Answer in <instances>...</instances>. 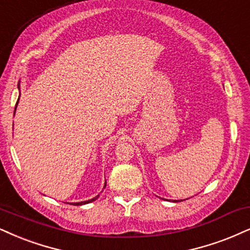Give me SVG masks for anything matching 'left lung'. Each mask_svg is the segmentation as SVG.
Wrapping results in <instances>:
<instances>
[{
    "label": "left lung",
    "mask_w": 250,
    "mask_h": 250,
    "mask_svg": "<svg viewBox=\"0 0 250 250\" xmlns=\"http://www.w3.org/2000/svg\"><path fill=\"white\" fill-rule=\"evenodd\" d=\"M175 202H176V200H175Z\"/></svg>",
    "instance_id": "1"
}]
</instances>
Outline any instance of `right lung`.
I'll return each instance as SVG.
<instances>
[{"mask_svg": "<svg viewBox=\"0 0 250 250\" xmlns=\"http://www.w3.org/2000/svg\"><path fill=\"white\" fill-rule=\"evenodd\" d=\"M18 100H20V98H18ZM17 104H18V101H17V103H16V106H15V111H16V107H17ZM14 115H15V112H14ZM105 186H106V183L104 184V188H105ZM98 197V196H97ZM97 197H95V198H92V199H89V200H85V202H80V203H70V204H73V205H83V204H88V203H90V202H94L95 199L97 198Z\"/></svg>", "mask_w": 250, "mask_h": 250, "instance_id": "add662e5", "label": "right lung"}]
</instances>
